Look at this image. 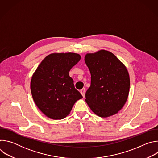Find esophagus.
Segmentation results:
<instances>
[{"label": "esophagus", "mask_w": 158, "mask_h": 158, "mask_svg": "<svg viewBox=\"0 0 158 158\" xmlns=\"http://www.w3.org/2000/svg\"><path fill=\"white\" fill-rule=\"evenodd\" d=\"M80 92H81L82 96H83V98H85V89H82L81 91H80Z\"/></svg>", "instance_id": "obj_1"}]
</instances>
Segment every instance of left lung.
<instances>
[{
	"label": "left lung",
	"mask_w": 158,
	"mask_h": 158,
	"mask_svg": "<svg viewBox=\"0 0 158 158\" xmlns=\"http://www.w3.org/2000/svg\"><path fill=\"white\" fill-rule=\"evenodd\" d=\"M84 60L91 73V86L85 93V102L101 118L117 114L129 92L130 79L126 66L106 50L87 53Z\"/></svg>",
	"instance_id": "obj_1"
}]
</instances>
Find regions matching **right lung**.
Wrapping results in <instances>:
<instances>
[{
	"label": "right lung",
	"instance_id": "obj_1",
	"mask_svg": "<svg viewBox=\"0 0 158 158\" xmlns=\"http://www.w3.org/2000/svg\"><path fill=\"white\" fill-rule=\"evenodd\" d=\"M81 59L76 53H53L44 59L32 75L31 91L37 107L47 117L57 120L70 114L82 98L69 72Z\"/></svg>",
	"mask_w": 158,
	"mask_h": 158
}]
</instances>
